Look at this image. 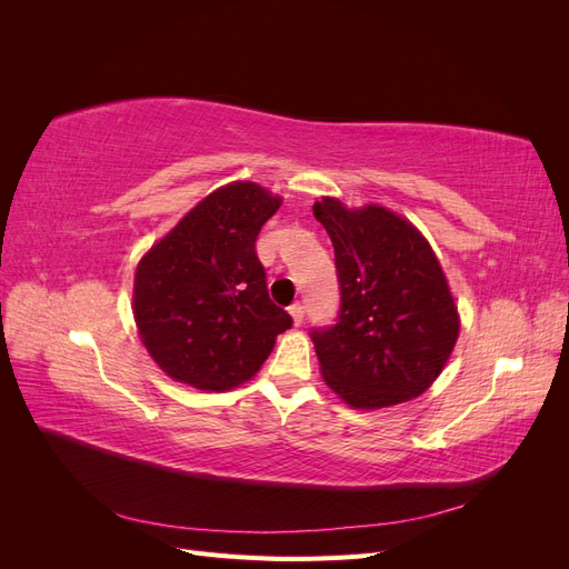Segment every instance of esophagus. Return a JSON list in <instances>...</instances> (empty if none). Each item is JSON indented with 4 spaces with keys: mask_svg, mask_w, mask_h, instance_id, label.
<instances>
[{
    "mask_svg": "<svg viewBox=\"0 0 569 569\" xmlns=\"http://www.w3.org/2000/svg\"><path fill=\"white\" fill-rule=\"evenodd\" d=\"M289 313H291V318H295V325H301L306 318V308L301 303H291Z\"/></svg>",
    "mask_w": 569,
    "mask_h": 569,
    "instance_id": "34e87169",
    "label": "esophagus"
}]
</instances>
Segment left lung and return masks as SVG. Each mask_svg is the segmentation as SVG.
<instances>
[{
	"mask_svg": "<svg viewBox=\"0 0 569 569\" xmlns=\"http://www.w3.org/2000/svg\"><path fill=\"white\" fill-rule=\"evenodd\" d=\"M313 216L335 247L339 316L311 332L327 387L353 408L416 399L441 375L460 320L427 239L385 206L322 197Z\"/></svg>",
	"mask_w": 569,
	"mask_h": 569,
	"instance_id": "1",
	"label": "left lung"
}]
</instances>
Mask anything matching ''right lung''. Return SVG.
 <instances>
[{
	"mask_svg": "<svg viewBox=\"0 0 569 569\" xmlns=\"http://www.w3.org/2000/svg\"><path fill=\"white\" fill-rule=\"evenodd\" d=\"M280 203L256 182L220 187L137 266V330L176 382L201 391L242 385L291 327V316L268 297L256 253V237Z\"/></svg>",
	"mask_w": 569,
	"mask_h": 569,
	"instance_id": "1",
	"label": "right lung"
}]
</instances>
